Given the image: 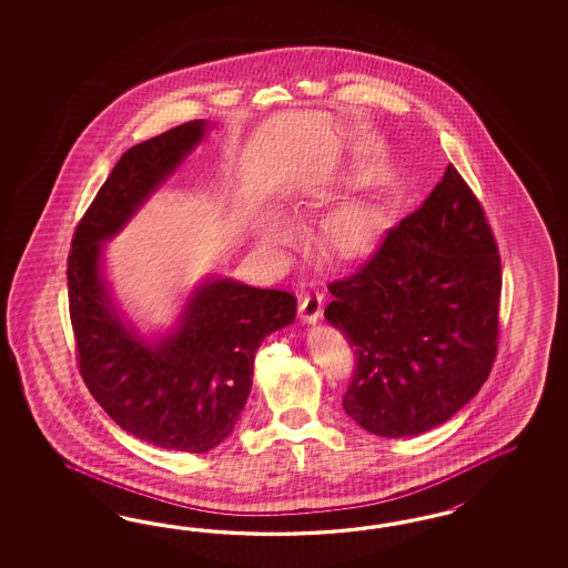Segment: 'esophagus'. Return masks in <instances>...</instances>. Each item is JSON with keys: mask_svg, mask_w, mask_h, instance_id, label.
I'll return each mask as SVG.
<instances>
[{"mask_svg": "<svg viewBox=\"0 0 568 568\" xmlns=\"http://www.w3.org/2000/svg\"><path fill=\"white\" fill-rule=\"evenodd\" d=\"M323 314V293H304L300 302V316L304 323H316Z\"/></svg>", "mask_w": 568, "mask_h": 568, "instance_id": "34e87169", "label": "esophagus"}]
</instances>
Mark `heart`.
<instances>
[{"mask_svg": "<svg viewBox=\"0 0 568 568\" xmlns=\"http://www.w3.org/2000/svg\"><path fill=\"white\" fill-rule=\"evenodd\" d=\"M373 233H375V221L366 210L361 207H349L339 212L328 224V240L347 256L362 252L373 240ZM262 240L268 245H276L285 240V229L278 223L264 224Z\"/></svg>", "mask_w": 568, "mask_h": 568, "instance_id": "b5f03b06", "label": "heart"}]
</instances>
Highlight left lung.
<instances>
[{
  "label": "left lung",
  "instance_id": "obj_1",
  "mask_svg": "<svg viewBox=\"0 0 568 568\" xmlns=\"http://www.w3.org/2000/svg\"><path fill=\"white\" fill-rule=\"evenodd\" d=\"M325 318L354 347L344 410L381 437H410L477 396L498 354L501 260L481 202L454 164L423 206L387 229Z\"/></svg>",
  "mask_w": 568,
  "mask_h": 568
}]
</instances>
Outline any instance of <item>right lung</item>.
Here are the masks:
<instances>
[{"mask_svg":"<svg viewBox=\"0 0 568 568\" xmlns=\"http://www.w3.org/2000/svg\"><path fill=\"white\" fill-rule=\"evenodd\" d=\"M191 121L121 155L72 235L70 323L87 389L121 429L176 452L202 454L240 423L266 335L295 318V295L212 278L191 295L176 333L150 345L124 327L105 290L102 243L204 138Z\"/></svg>","mask_w":568,"mask_h":568,"instance_id":"1","label":"right lung"}]
</instances>
